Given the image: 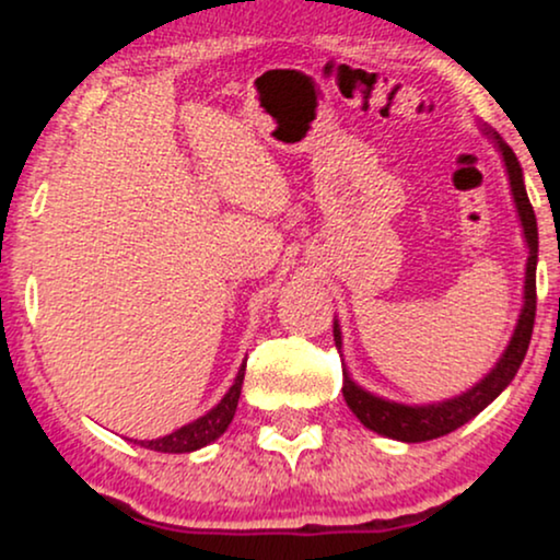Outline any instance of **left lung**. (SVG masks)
<instances>
[{"instance_id": "8db88e82", "label": "left lung", "mask_w": 560, "mask_h": 560, "mask_svg": "<svg viewBox=\"0 0 560 560\" xmlns=\"http://www.w3.org/2000/svg\"><path fill=\"white\" fill-rule=\"evenodd\" d=\"M485 133L494 141L498 152L503 155L508 182H511V195H513V202H516L518 221H522L526 247H529L526 276H524L522 316H518V324L516 329H513L511 342H508L505 352L500 355V361L494 363L490 374L481 378L479 384H474L471 389H466L464 395L450 397V400L432 402V405L392 402V400H384V397L371 395V392H365L363 387H358V384L350 378V374L345 371L342 395L347 405H350V410L361 419L365 429L389 436V440L427 442V440H436V436L455 432L458 427H464L466 421H471L474 416H479L481 410H485L487 405H490L494 397H498L500 392L513 382L518 365L524 361L526 350H529L532 329H535V311H537V218H535V210H532L529 197H526L524 173L516 155H513V150L494 131H487L485 128ZM334 345L342 350V331H339L337 320H334Z\"/></svg>"}]
</instances>
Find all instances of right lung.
<instances>
[{"label": "right lung", "instance_id": "1", "mask_svg": "<svg viewBox=\"0 0 560 560\" xmlns=\"http://www.w3.org/2000/svg\"><path fill=\"white\" fill-rule=\"evenodd\" d=\"M244 365L247 363H242L240 374H236L234 384H231L226 395H223V400L218 402L215 408H210L205 416H199L197 421L186 423V427L160 436V440H139V442L133 440V442L147 450H158V453H191V450H199L210 445V442H215L218 436L226 432L231 419H234L236 413V402H240L242 382H244Z\"/></svg>", "mask_w": 560, "mask_h": 560}]
</instances>
